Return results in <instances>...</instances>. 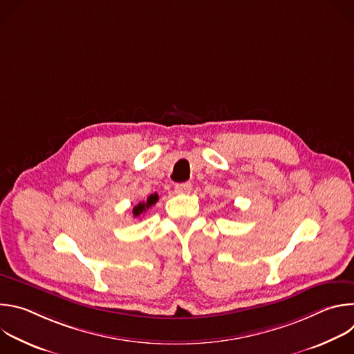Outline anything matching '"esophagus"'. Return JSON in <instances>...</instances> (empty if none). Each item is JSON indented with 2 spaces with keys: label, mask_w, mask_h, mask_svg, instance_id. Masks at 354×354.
<instances>
[{
  "label": "esophagus",
  "mask_w": 354,
  "mask_h": 354,
  "mask_svg": "<svg viewBox=\"0 0 354 354\" xmlns=\"http://www.w3.org/2000/svg\"><path fill=\"white\" fill-rule=\"evenodd\" d=\"M192 190V183L190 182H183V183H176L175 185V192L179 194H186Z\"/></svg>",
  "instance_id": "1"
}]
</instances>
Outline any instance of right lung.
<instances>
[{"label":"right lung","instance_id":"obj_1","mask_svg":"<svg viewBox=\"0 0 354 354\" xmlns=\"http://www.w3.org/2000/svg\"><path fill=\"white\" fill-rule=\"evenodd\" d=\"M158 194L157 193H154V194H151V196H148L147 197V201H141V203H138L137 206H134V209H133V216L134 217H140L142 213H145L151 206L153 205H156L157 201H158Z\"/></svg>","mask_w":354,"mask_h":354}]
</instances>
